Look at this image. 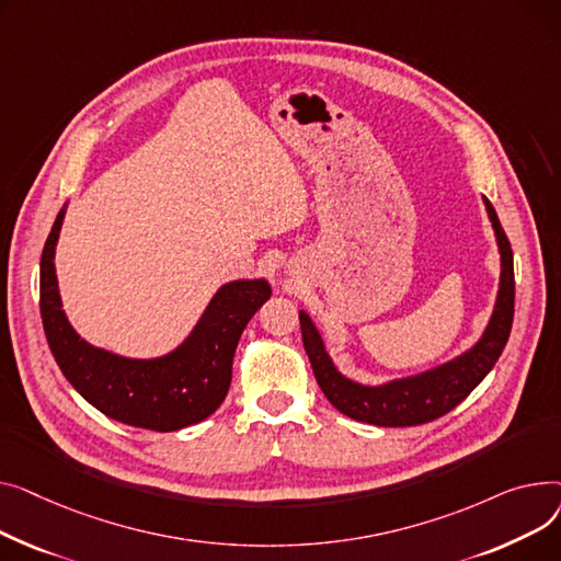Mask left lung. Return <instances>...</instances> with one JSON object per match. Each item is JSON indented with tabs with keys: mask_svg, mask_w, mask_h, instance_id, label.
<instances>
[{
	"mask_svg": "<svg viewBox=\"0 0 561 561\" xmlns=\"http://www.w3.org/2000/svg\"><path fill=\"white\" fill-rule=\"evenodd\" d=\"M484 206L491 226L496 230L501 249V287L486 331L482 333L478 344L465 355L412 378L393 380L380 387L359 385L344 378L335 369L333 359L328 357L323 348L314 323L304 310L299 312L304 346L310 357L314 378L325 393V399L342 414L382 427H408L435 421L462 403L493 369V365H496V359L501 357L510 340L514 319V255L496 210H493L489 199H484Z\"/></svg>",
	"mask_w": 561,
	"mask_h": 561,
	"instance_id": "left-lung-1",
	"label": "left lung"
}]
</instances>
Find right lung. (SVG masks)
<instances>
[{
  "instance_id": "1",
  "label": "right lung",
  "mask_w": 561,
  "mask_h": 561,
  "mask_svg": "<svg viewBox=\"0 0 561 561\" xmlns=\"http://www.w3.org/2000/svg\"><path fill=\"white\" fill-rule=\"evenodd\" d=\"M62 217L65 208L41 257V314L62 376L102 414L145 431L172 433L208 419L226 399L240 335L272 296L270 283H226L176 351L156 359L122 357L81 340L60 308L54 253Z\"/></svg>"
}]
</instances>
